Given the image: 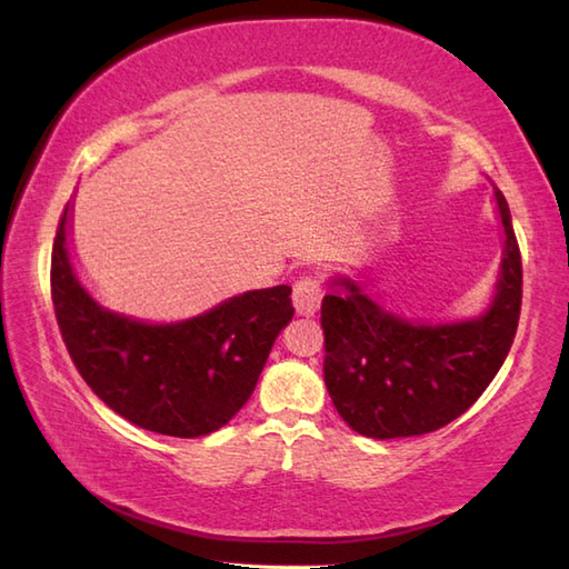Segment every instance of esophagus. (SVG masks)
Instances as JSON below:
<instances>
[{
  "instance_id": "1",
  "label": "esophagus",
  "mask_w": 569,
  "mask_h": 569,
  "mask_svg": "<svg viewBox=\"0 0 569 569\" xmlns=\"http://www.w3.org/2000/svg\"><path fill=\"white\" fill-rule=\"evenodd\" d=\"M320 300H322V286L318 278L303 276L300 281L293 286V308L298 316L312 318L320 310Z\"/></svg>"
}]
</instances>
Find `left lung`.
I'll return each instance as SVG.
<instances>
[{
	"mask_svg": "<svg viewBox=\"0 0 569 569\" xmlns=\"http://www.w3.org/2000/svg\"><path fill=\"white\" fill-rule=\"evenodd\" d=\"M493 188V183H491ZM503 229L489 308L477 318L418 322L381 306L349 276L322 298L325 386L349 428L373 440L440 430L487 391L513 345L521 316V251L511 212L493 188Z\"/></svg>",
	"mask_w": 569,
	"mask_h": 569,
	"instance_id": "8db88e82",
	"label": "left lung"
}]
</instances>
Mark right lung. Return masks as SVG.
Listing matches in <instances>:
<instances>
[{"label": "right lung", "instance_id": "right-lung-1", "mask_svg": "<svg viewBox=\"0 0 569 569\" xmlns=\"http://www.w3.org/2000/svg\"><path fill=\"white\" fill-rule=\"evenodd\" d=\"M72 202L60 217L51 293L60 335L94 396L134 426L200 438L220 430L257 389L276 337L293 320L291 286L261 288L178 322L100 306L70 259Z\"/></svg>", "mask_w": 569, "mask_h": 569}]
</instances>
